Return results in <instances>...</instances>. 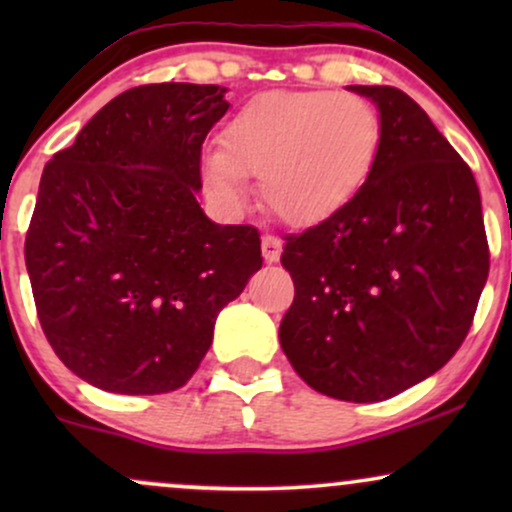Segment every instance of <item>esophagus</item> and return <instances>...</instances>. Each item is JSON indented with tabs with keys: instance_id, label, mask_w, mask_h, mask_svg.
Returning <instances> with one entry per match:
<instances>
[{
	"instance_id": "1",
	"label": "esophagus",
	"mask_w": 512,
	"mask_h": 512,
	"mask_svg": "<svg viewBox=\"0 0 512 512\" xmlns=\"http://www.w3.org/2000/svg\"><path fill=\"white\" fill-rule=\"evenodd\" d=\"M262 255L267 262H276L281 257V240L276 236L262 238Z\"/></svg>"
}]
</instances>
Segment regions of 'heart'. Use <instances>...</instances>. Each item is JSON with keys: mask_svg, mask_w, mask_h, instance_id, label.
Instances as JSON below:
<instances>
[{"mask_svg": "<svg viewBox=\"0 0 512 512\" xmlns=\"http://www.w3.org/2000/svg\"><path fill=\"white\" fill-rule=\"evenodd\" d=\"M383 122L349 91H279L252 98L219 134L207 185L243 204V178H260L262 202L291 226H317L354 202L380 156Z\"/></svg>", "mask_w": 512, "mask_h": 512, "instance_id": "1", "label": "heart"}]
</instances>
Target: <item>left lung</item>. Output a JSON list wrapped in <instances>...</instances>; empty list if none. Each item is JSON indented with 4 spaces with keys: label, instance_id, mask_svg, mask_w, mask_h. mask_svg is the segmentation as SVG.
<instances>
[{
    "label": "left lung",
    "instance_id": "1",
    "mask_svg": "<svg viewBox=\"0 0 512 512\" xmlns=\"http://www.w3.org/2000/svg\"><path fill=\"white\" fill-rule=\"evenodd\" d=\"M351 91L380 110L378 163L339 214L284 236L296 296L279 339L313 390L383 402L462 346L489 276V240L477 180L424 108L392 86Z\"/></svg>",
    "mask_w": 512,
    "mask_h": 512
}]
</instances>
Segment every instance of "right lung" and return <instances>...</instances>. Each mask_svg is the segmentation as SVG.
<instances>
[{
  "label": "right lung",
  "instance_id": "right-lung-1",
  "mask_svg": "<svg viewBox=\"0 0 512 512\" xmlns=\"http://www.w3.org/2000/svg\"><path fill=\"white\" fill-rule=\"evenodd\" d=\"M223 93L129 88L43 170L26 233L35 310L64 366L105 392L185 385L216 315L262 267L260 231L209 221L195 197Z\"/></svg>",
  "mask_w": 512,
  "mask_h": 512
}]
</instances>
